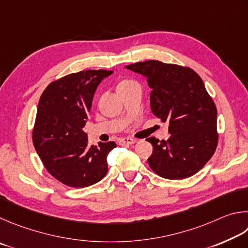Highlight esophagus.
<instances>
[{
  "label": "esophagus",
  "instance_id": "34e87169",
  "mask_svg": "<svg viewBox=\"0 0 248 248\" xmlns=\"http://www.w3.org/2000/svg\"><path fill=\"white\" fill-rule=\"evenodd\" d=\"M135 142H136V140H133V138L128 137V138H121L119 144L121 146H125V145H133L135 144Z\"/></svg>",
  "mask_w": 248,
  "mask_h": 248
}]
</instances>
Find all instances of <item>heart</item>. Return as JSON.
<instances>
[{"label":"heart","mask_w":248,"mask_h":248,"mask_svg":"<svg viewBox=\"0 0 248 248\" xmlns=\"http://www.w3.org/2000/svg\"><path fill=\"white\" fill-rule=\"evenodd\" d=\"M133 82L134 81H132V80H122V81L119 82V84H117V88H122V87H126L128 85L133 84Z\"/></svg>","instance_id":"heart-1"}]
</instances>
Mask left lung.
<instances>
[{
	"instance_id": "1",
	"label": "left lung",
	"mask_w": 248,
	"mask_h": 248,
	"mask_svg": "<svg viewBox=\"0 0 248 248\" xmlns=\"http://www.w3.org/2000/svg\"><path fill=\"white\" fill-rule=\"evenodd\" d=\"M151 88L150 107L169 122L168 140H147L154 147L149 167L159 176L182 180L209 161L218 145L217 108L198 74L189 67L150 60L126 65Z\"/></svg>"
}]
</instances>
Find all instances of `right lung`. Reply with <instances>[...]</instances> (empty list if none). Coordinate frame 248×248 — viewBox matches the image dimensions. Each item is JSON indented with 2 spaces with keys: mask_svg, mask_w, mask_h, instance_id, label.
<instances>
[{
  "mask_svg": "<svg viewBox=\"0 0 248 248\" xmlns=\"http://www.w3.org/2000/svg\"><path fill=\"white\" fill-rule=\"evenodd\" d=\"M113 72L87 69L52 81L38 103L32 131L34 149L50 174L71 187L101 181L114 141L88 144L84 126L98 85Z\"/></svg>",
  "mask_w": 248,
  "mask_h": 248,
  "instance_id": "1",
  "label": "right lung"
}]
</instances>
